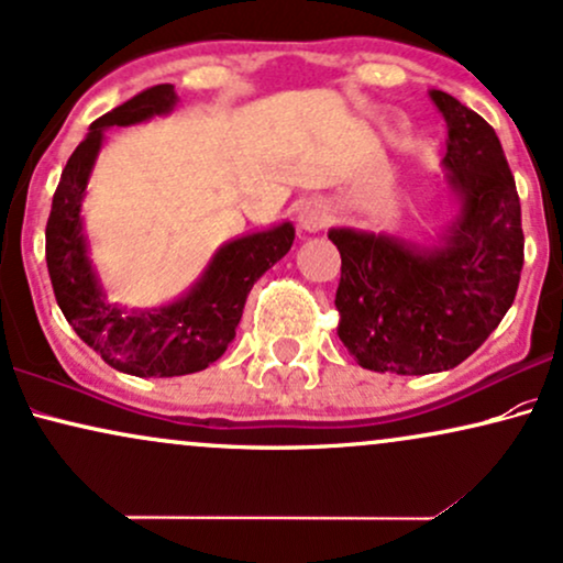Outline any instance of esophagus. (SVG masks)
<instances>
[{
	"mask_svg": "<svg viewBox=\"0 0 563 563\" xmlns=\"http://www.w3.org/2000/svg\"><path fill=\"white\" fill-rule=\"evenodd\" d=\"M327 223V208L322 202H303L298 208V225L303 231H319Z\"/></svg>",
	"mask_w": 563,
	"mask_h": 563,
	"instance_id": "34e87169",
	"label": "esophagus"
}]
</instances>
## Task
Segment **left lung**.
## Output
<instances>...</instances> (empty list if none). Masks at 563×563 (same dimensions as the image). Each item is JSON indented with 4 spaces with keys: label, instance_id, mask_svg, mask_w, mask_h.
I'll return each mask as SVG.
<instances>
[{
    "label": "left lung",
    "instance_id": "1",
    "mask_svg": "<svg viewBox=\"0 0 563 563\" xmlns=\"http://www.w3.org/2000/svg\"><path fill=\"white\" fill-rule=\"evenodd\" d=\"M446 122V187L457 216L433 244L330 229L343 260L338 334L368 372H450L486 343L517 296L522 216L494 126L450 92L429 90Z\"/></svg>",
    "mask_w": 563,
    "mask_h": 563
}]
</instances>
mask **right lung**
<instances>
[{
  "label": "right lung",
  "mask_w": 563,
  "mask_h": 563,
  "mask_svg": "<svg viewBox=\"0 0 563 563\" xmlns=\"http://www.w3.org/2000/svg\"><path fill=\"white\" fill-rule=\"evenodd\" d=\"M174 85H155L103 113L69 155L46 223V265L62 314L101 358L132 376H184L208 368L236 338L249 290L296 239L294 223L246 233L212 254L187 294L153 309L111 303L90 260L82 199L103 147L106 130L147 122L174 111Z\"/></svg>",
  "instance_id": "right-lung-1"
}]
</instances>
